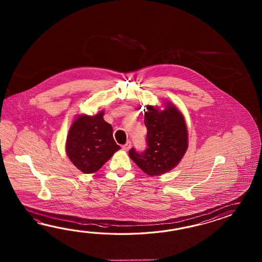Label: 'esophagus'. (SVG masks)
<instances>
[{
    "label": "esophagus",
    "mask_w": 262,
    "mask_h": 262,
    "mask_svg": "<svg viewBox=\"0 0 262 262\" xmlns=\"http://www.w3.org/2000/svg\"><path fill=\"white\" fill-rule=\"evenodd\" d=\"M130 147H131V141L128 140V141H127L125 144L123 145V150H128L129 149H130Z\"/></svg>",
    "instance_id": "1"
}]
</instances>
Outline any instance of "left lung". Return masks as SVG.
I'll return each mask as SVG.
<instances>
[{
  "label": "left lung",
  "instance_id": "8db88e82",
  "mask_svg": "<svg viewBox=\"0 0 262 262\" xmlns=\"http://www.w3.org/2000/svg\"><path fill=\"white\" fill-rule=\"evenodd\" d=\"M144 124L147 128V148L129 150V156L146 174L161 175L171 170L181 161L187 150V130L182 113L168 104L159 112L147 106Z\"/></svg>",
  "mask_w": 262,
  "mask_h": 262
}]
</instances>
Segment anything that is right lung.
<instances>
[{
    "mask_svg": "<svg viewBox=\"0 0 262 262\" xmlns=\"http://www.w3.org/2000/svg\"><path fill=\"white\" fill-rule=\"evenodd\" d=\"M82 115L74 122L67 136V152L73 164L82 172L94 173L121 149L113 139L112 126L103 119Z\"/></svg>",
    "mask_w": 262,
    "mask_h": 262,
    "instance_id": "right-lung-1",
    "label": "right lung"
}]
</instances>
